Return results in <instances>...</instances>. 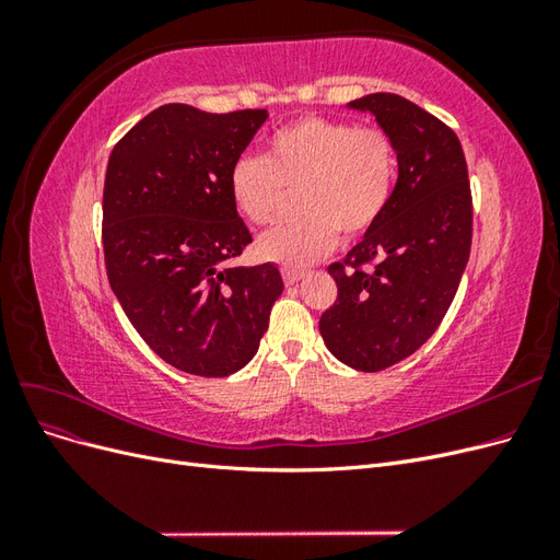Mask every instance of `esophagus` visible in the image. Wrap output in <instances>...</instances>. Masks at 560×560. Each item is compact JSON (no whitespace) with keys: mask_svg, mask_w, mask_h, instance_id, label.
<instances>
[{"mask_svg":"<svg viewBox=\"0 0 560 560\" xmlns=\"http://www.w3.org/2000/svg\"><path fill=\"white\" fill-rule=\"evenodd\" d=\"M301 278H303V270H299V268H294V266H284V268H282V280H284L287 287L296 284Z\"/></svg>","mask_w":560,"mask_h":560,"instance_id":"obj_1","label":"esophagus"}]
</instances>
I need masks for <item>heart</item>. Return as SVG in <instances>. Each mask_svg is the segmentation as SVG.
Masks as SVG:
<instances>
[{
    "instance_id": "1",
    "label": "heart",
    "mask_w": 560,
    "mask_h": 560,
    "mask_svg": "<svg viewBox=\"0 0 560 560\" xmlns=\"http://www.w3.org/2000/svg\"><path fill=\"white\" fill-rule=\"evenodd\" d=\"M397 175V149L383 128L327 116H303L268 138L266 156H241L229 175L235 210L268 224L299 189L301 217L257 241L259 257L303 266L329 254L341 233L360 238L378 224Z\"/></svg>"
}]
</instances>
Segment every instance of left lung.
<instances>
[{"label": "left lung", "mask_w": 560, "mask_h": 560, "mask_svg": "<svg viewBox=\"0 0 560 560\" xmlns=\"http://www.w3.org/2000/svg\"><path fill=\"white\" fill-rule=\"evenodd\" d=\"M393 138L397 186L378 224L327 270L338 296L319 317L336 360L381 371L413 354L442 325L471 247V189L457 135L395 93L352 100Z\"/></svg>", "instance_id": "1"}]
</instances>
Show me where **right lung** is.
Segmentation results:
<instances>
[{
	"label": "right lung",
	"mask_w": 560,
	"mask_h": 560,
	"mask_svg": "<svg viewBox=\"0 0 560 560\" xmlns=\"http://www.w3.org/2000/svg\"><path fill=\"white\" fill-rule=\"evenodd\" d=\"M266 109L163 105L112 149L103 191L105 268L132 327L179 371L243 369L282 294L273 264L219 268L252 243L229 175Z\"/></svg>",
	"instance_id": "right-lung-1"
}]
</instances>
